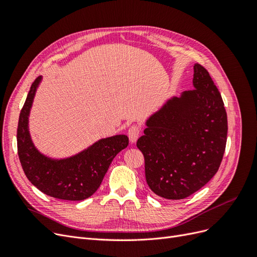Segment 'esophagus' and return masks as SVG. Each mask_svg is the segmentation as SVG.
<instances>
[{
  "mask_svg": "<svg viewBox=\"0 0 257 257\" xmlns=\"http://www.w3.org/2000/svg\"><path fill=\"white\" fill-rule=\"evenodd\" d=\"M141 132H142V128L138 125H135V124L134 125L130 126L127 130V136L130 138V142L135 143L137 141V138L139 137V135H141Z\"/></svg>",
  "mask_w": 257,
  "mask_h": 257,
  "instance_id": "esophagus-1",
  "label": "esophagus"
}]
</instances>
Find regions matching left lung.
<instances>
[{
	"instance_id": "8db88e82",
	"label": "left lung",
	"mask_w": 257,
	"mask_h": 257,
	"mask_svg": "<svg viewBox=\"0 0 257 257\" xmlns=\"http://www.w3.org/2000/svg\"><path fill=\"white\" fill-rule=\"evenodd\" d=\"M194 89L173 97L147 121L137 148L146 180L166 199H183L216 174L227 139V114L207 69L194 65Z\"/></svg>"
}]
</instances>
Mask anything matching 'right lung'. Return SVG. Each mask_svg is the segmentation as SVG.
I'll list each match as a JSON object with an SVG mask.
<instances>
[{"mask_svg":"<svg viewBox=\"0 0 257 257\" xmlns=\"http://www.w3.org/2000/svg\"><path fill=\"white\" fill-rule=\"evenodd\" d=\"M42 77L31 85L20 111L17 128L18 155L29 181L44 194L63 200H83L99 188L112 160L128 145L125 135L100 139L74 157L51 160L36 150L28 130V119Z\"/></svg>","mask_w":257,"mask_h":257,"instance_id":"obj_1","label":"right lung"}]
</instances>
